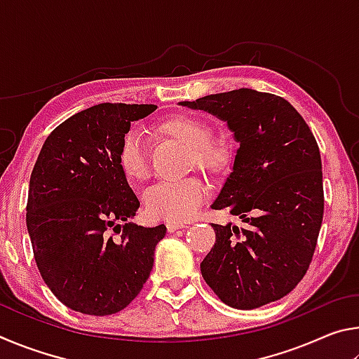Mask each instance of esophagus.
<instances>
[{
  "mask_svg": "<svg viewBox=\"0 0 359 359\" xmlns=\"http://www.w3.org/2000/svg\"><path fill=\"white\" fill-rule=\"evenodd\" d=\"M166 228H168V231L169 233H174V231H177V229H184V228H187L184 223H175V222H169V223H166Z\"/></svg>",
  "mask_w": 359,
  "mask_h": 359,
  "instance_id": "esophagus-1",
  "label": "esophagus"
}]
</instances>
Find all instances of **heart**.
Returning a JSON list of instances; mask_svg holds the SVG:
<instances>
[{
  "label": "heart",
  "mask_w": 359,
  "mask_h": 359,
  "mask_svg": "<svg viewBox=\"0 0 359 359\" xmlns=\"http://www.w3.org/2000/svg\"><path fill=\"white\" fill-rule=\"evenodd\" d=\"M158 133L190 149L191 163L209 174H220L229 166L231 150L226 142L212 137L210 126L193 115H175L158 125ZM118 166L126 179L144 180L149 175V149L137 130L121 137ZM205 187L196 177L158 182L144 191L147 214L168 222H184L194 215L205 199Z\"/></svg>",
  "instance_id": "obj_1"
}]
</instances>
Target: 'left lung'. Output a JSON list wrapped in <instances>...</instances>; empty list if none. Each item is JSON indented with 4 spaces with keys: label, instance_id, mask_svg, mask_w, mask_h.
Wrapping results in <instances>:
<instances>
[{
    "label": "left lung",
    "instance_id": "1",
    "mask_svg": "<svg viewBox=\"0 0 359 359\" xmlns=\"http://www.w3.org/2000/svg\"><path fill=\"white\" fill-rule=\"evenodd\" d=\"M180 106L226 121L239 144L210 208L228 209L245 226L212 223L215 244L201 263L205 283L242 311L280 299L306 276L323 220L321 158L311 128L287 100L252 88Z\"/></svg>",
    "mask_w": 359,
    "mask_h": 359
}]
</instances>
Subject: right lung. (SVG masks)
Wrapping results in <instances>:
<instances>
[{"instance_id": "obj_1", "label": "right lung", "mask_w": 359, "mask_h": 359, "mask_svg": "<svg viewBox=\"0 0 359 359\" xmlns=\"http://www.w3.org/2000/svg\"><path fill=\"white\" fill-rule=\"evenodd\" d=\"M155 104H102L58 125L29 177L27 228L36 264L53 294L72 311L117 313L147 282L165 224L137 226L139 201L118 166L121 137ZM122 228L112 240L111 229Z\"/></svg>"}]
</instances>
